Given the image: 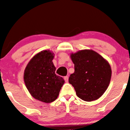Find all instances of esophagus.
Instances as JSON below:
<instances>
[{
    "label": "esophagus",
    "mask_w": 130,
    "mask_h": 130,
    "mask_svg": "<svg viewBox=\"0 0 130 130\" xmlns=\"http://www.w3.org/2000/svg\"><path fill=\"white\" fill-rule=\"evenodd\" d=\"M64 80H65V82H68V81H69V77H68V76H65V77H64Z\"/></svg>",
    "instance_id": "1"
}]
</instances>
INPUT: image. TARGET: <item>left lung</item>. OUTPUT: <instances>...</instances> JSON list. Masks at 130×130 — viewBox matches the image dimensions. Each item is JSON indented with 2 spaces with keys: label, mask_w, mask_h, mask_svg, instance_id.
Segmentation results:
<instances>
[{
  "label": "left lung",
  "mask_w": 130,
  "mask_h": 130,
  "mask_svg": "<svg viewBox=\"0 0 130 130\" xmlns=\"http://www.w3.org/2000/svg\"><path fill=\"white\" fill-rule=\"evenodd\" d=\"M75 72L69 82L82 100L92 101L103 95L111 81V66L101 55L92 50H82L70 54Z\"/></svg>",
  "instance_id": "obj_1"
}]
</instances>
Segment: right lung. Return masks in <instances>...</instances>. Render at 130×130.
<instances>
[{
	"label": "right lung",
	"mask_w": 130,
	"mask_h": 130,
	"mask_svg": "<svg viewBox=\"0 0 130 130\" xmlns=\"http://www.w3.org/2000/svg\"><path fill=\"white\" fill-rule=\"evenodd\" d=\"M54 53L43 50L35 55L27 63L24 72L25 85L35 99L50 103L57 99L65 80L55 74Z\"/></svg>",
	"instance_id": "1"
}]
</instances>
